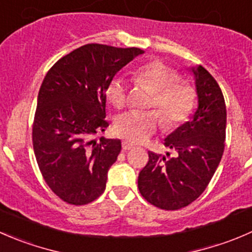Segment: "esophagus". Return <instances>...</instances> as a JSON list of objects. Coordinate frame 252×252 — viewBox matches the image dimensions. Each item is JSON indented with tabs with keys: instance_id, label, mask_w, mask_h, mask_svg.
I'll use <instances>...</instances> for the list:
<instances>
[{
	"instance_id": "esophagus-1",
	"label": "esophagus",
	"mask_w": 252,
	"mask_h": 252,
	"mask_svg": "<svg viewBox=\"0 0 252 252\" xmlns=\"http://www.w3.org/2000/svg\"><path fill=\"white\" fill-rule=\"evenodd\" d=\"M123 148L125 149V151H129V149L133 148V144H131V143H128V142L124 141L123 142Z\"/></svg>"
}]
</instances>
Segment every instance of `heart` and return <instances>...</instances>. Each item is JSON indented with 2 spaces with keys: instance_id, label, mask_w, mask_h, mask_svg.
I'll list each match as a JSON object with an SVG mask.
<instances>
[{
  "instance_id": "heart-1",
  "label": "heart",
  "mask_w": 252,
  "mask_h": 252,
  "mask_svg": "<svg viewBox=\"0 0 252 252\" xmlns=\"http://www.w3.org/2000/svg\"><path fill=\"white\" fill-rule=\"evenodd\" d=\"M133 78L138 86L156 92L149 105L161 111L166 126L175 127L188 120L195 108L196 92L190 84L181 83L180 74L175 69L163 62H148L133 72ZM106 96L115 108H124L127 101L125 79H111L106 87ZM160 125L161 116L158 111H129L116 119L114 129L118 136L131 143H142Z\"/></svg>"
}]
</instances>
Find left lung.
<instances>
[{"label":"left lung","instance_id":"obj_1","mask_svg":"<svg viewBox=\"0 0 252 252\" xmlns=\"http://www.w3.org/2000/svg\"><path fill=\"white\" fill-rule=\"evenodd\" d=\"M198 108L190 121L171 132L164 144L176 157L148 152V163L138 175L144 200L175 211L200 197L216 173L224 152L226 109L223 93L205 67H192Z\"/></svg>","mask_w":252,"mask_h":252}]
</instances>
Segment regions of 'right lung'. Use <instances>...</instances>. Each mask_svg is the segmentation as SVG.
<instances>
[{"label": "right lung", "mask_w": 252, "mask_h": 252, "mask_svg": "<svg viewBox=\"0 0 252 252\" xmlns=\"http://www.w3.org/2000/svg\"><path fill=\"white\" fill-rule=\"evenodd\" d=\"M138 47L87 44L61 57L45 76L33 124L39 169L52 192L69 205H87L104 192L120 139L105 131L106 87L138 55Z\"/></svg>", "instance_id": "add662e5"}]
</instances>
